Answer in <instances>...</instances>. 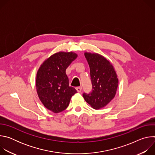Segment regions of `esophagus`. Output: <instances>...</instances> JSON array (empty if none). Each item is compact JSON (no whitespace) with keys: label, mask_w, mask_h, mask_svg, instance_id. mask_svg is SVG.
Listing matches in <instances>:
<instances>
[{"label":"esophagus","mask_w":155,"mask_h":155,"mask_svg":"<svg viewBox=\"0 0 155 155\" xmlns=\"http://www.w3.org/2000/svg\"><path fill=\"white\" fill-rule=\"evenodd\" d=\"M81 89H82L81 86H78V87H76V90H77V91L78 93H80L81 91Z\"/></svg>","instance_id":"1"}]
</instances>
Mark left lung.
<instances>
[{"instance_id": "1", "label": "left lung", "mask_w": 155, "mask_h": 155, "mask_svg": "<svg viewBox=\"0 0 155 155\" xmlns=\"http://www.w3.org/2000/svg\"><path fill=\"white\" fill-rule=\"evenodd\" d=\"M90 68L93 91L84 93L85 101L96 110L105 107L115 96L118 78L113 65L98 53H84Z\"/></svg>"}]
</instances>
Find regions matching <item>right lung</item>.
I'll return each mask as SVG.
<instances>
[{
  "label": "right lung",
  "instance_id": "right-lung-1",
  "mask_svg": "<svg viewBox=\"0 0 155 155\" xmlns=\"http://www.w3.org/2000/svg\"><path fill=\"white\" fill-rule=\"evenodd\" d=\"M77 56L72 51L56 53L44 61L37 71L35 86L38 96L43 105L53 113L64 110L77 92L69 86L65 74L66 69Z\"/></svg>",
  "mask_w": 155,
  "mask_h": 155
}]
</instances>
